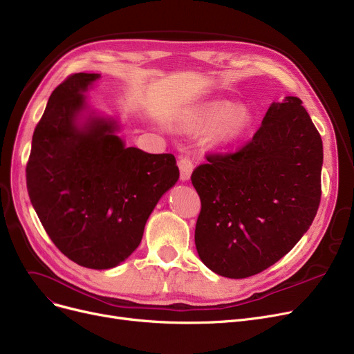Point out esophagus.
<instances>
[{
	"mask_svg": "<svg viewBox=\"0 0 354 354\" xmlns=\"http://www.w3.org/2000/svg\"><path fill=\"white\" fill-rule=\"evenodd\" d=\"M178 166H179V171H180V179L188 180L191 178L192 171H194V162L191 160V158L189 156H179Z\"/></svg>",
	"mask_w": 354,
	"mask_h": 354,
	"instance_id": "esophagus-1",
	"label": "esophagus"
}]
</instances>
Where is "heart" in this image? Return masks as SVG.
<instances>
[{"label": "heart", "instance_id": "obj_1", "mask_svg": "<svg viewBox=\"0 0 354 354\" xmlns=\"http://www.w3.org/2000/svg\"><path fill=\"white\" fill-rule=\"evenodd\" d=\"M196 122L203 127H212V137L218 143H234L248 130L250 114L241 105H233L228 101H217L209 104Z\"/></svg>", "mask_w": 354, "mask_h": 354}]
</instances>
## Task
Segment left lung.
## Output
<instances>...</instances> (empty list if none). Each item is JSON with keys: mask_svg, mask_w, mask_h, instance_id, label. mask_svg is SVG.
Returning a JSON list of instances; mask_svg holds the SVG:
<instances>
[{"mask_svg": "<svg viewBox=\"0 0 354 354\" xmlns=\"http://www.w3.org/2000/svg\"><path fill=\"white\" fill-rule=\"evenodd\" d=\"M191 175L201 199L195 245L207 268L243 279L282 259L321 201L322 140L297 97L273 102L253 139L207 153Z\"/></svg>", "mask_w": 354, "mask_h": 354, "instance_id": "obj_1", "label": "left lung"}]
</instances>
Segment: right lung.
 Listing matches in <instances>:
<instances>
[{"label": "right lung", "instance_id": "add662e5", "mask_svg": "<svg viewBox=\"0 0 354 354\" xmlns=\"http://www.w3.org/2000/svg\"><path fill=\"white\" fill-rule=\"evenodd\" d=\"M98 73H73L56 86L33 133L26 166L30 201L46 233L72 262L110 269L140 244L160 196L179 178L171 153L124 147L113 121L78 129L82 92Z\"/></svg>", "mask_w": 354, "mask_h": 354}]
</instances>
